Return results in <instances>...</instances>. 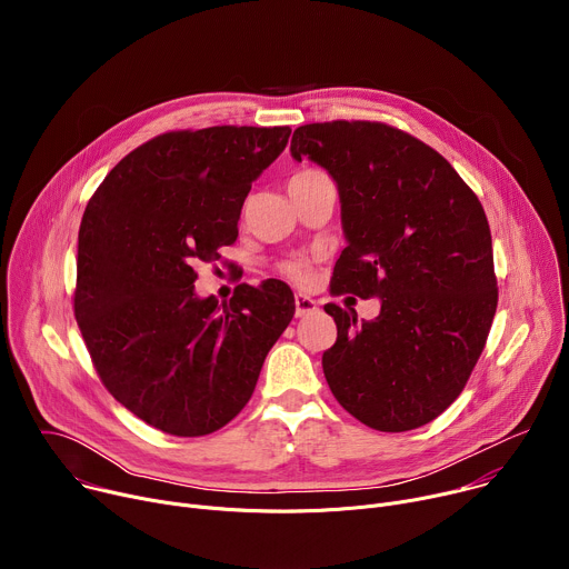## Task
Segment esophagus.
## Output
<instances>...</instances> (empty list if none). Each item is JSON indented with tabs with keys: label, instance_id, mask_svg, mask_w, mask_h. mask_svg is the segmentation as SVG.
<instances>
[{
	"label": "esophagus",
	"instance_id": "obj_1",
	"mask_svg": "<svg viewBox=\"0 0 569 569\" xmlns=\"http://www.w3.org/2000/svg\"><path fill=\"white\" fill-rule=\"evenodd\" d=\"M317 301L315 299H310L308 295H303V292H297L295 295V315L297 317H308V315H312L315 310H317Z\"/></svg>",
	"mask_w": 569,
	"mask_h": 569
}]
</instances>
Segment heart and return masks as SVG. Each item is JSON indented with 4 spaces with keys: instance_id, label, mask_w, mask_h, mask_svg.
<instances>
[{
    "instance_id": "obj_1",
    "label": "heart",
    "mask_w": 569,
    "mask_h": 569,
    "mask_svg": "<svg viewBox=\"0 0 569 569\" xmlns=\"http://www.w3.org/2000/svg\"><path fill=\"white\" fill-rule=\"evenodd\" d=\"M319 171H310V169H306V171H297L292 178H290V182H297V180H306V178H312V176H317ZM288 182V184H290ZM283 274L288 277V279H292V281H297V283H306L308 279H310V268H308V261H303V259H295V261H288V263H283Z\"/></svg>"
}]
</instances>
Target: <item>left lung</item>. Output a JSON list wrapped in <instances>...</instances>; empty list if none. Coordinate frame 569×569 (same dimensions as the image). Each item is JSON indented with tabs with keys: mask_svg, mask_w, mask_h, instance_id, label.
Returning <instances> with one entry per match:
<instances>
[{
	"mask_svg": "<svg viewBox=\"0 0 569 569\" xmlns=\"http://www.w3.org/2000/svg\"><path fill=\"white\" fill-rule=\"evenodd\" d=\"M290 154L338 184L342 250L331 290L378 297L376 319L323 306L338 342L321 367L342 408L380 432L415 430L461 393L498 308L477 196L412 134L371 121L301 126Z\"/></svg>",
	"mask_w": 569,
	"mask_h": 569,
	"instance_id": "8db88e82",
	"label": "left lung"
}]
</instances>
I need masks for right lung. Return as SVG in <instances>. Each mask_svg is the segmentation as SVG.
<instances>
[{
  "label": "right lung",
  "mask_w": 569,
  "mask_h": 569,
  "mask_svg": "<svg viewBox=\"0 0 569 569\" xmlns=\"http://www.w3.org/2000/svg\"><path fill=\"white\" fill-rule=\"evenodd\" d=\"M288 126L159 134L108 173L78 231L73 312L108 391L148 426L202 437L250 400L295 315L281 281L196 295V263L238 236L252 182L283 152Z\"/></svg>",
  "instance_id": "right-lung-1"
}]
</instances>
